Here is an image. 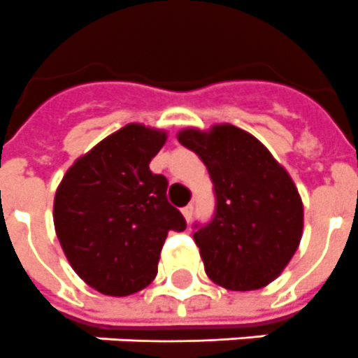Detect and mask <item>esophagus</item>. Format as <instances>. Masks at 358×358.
<instances>
[{
    "mask_svg": "<svg viewBox=\"0 0 358 358\" xmlns=\"http://www.w3.org/2000/svg\"><path fill=\"white\" fill-rule=\"evenodd\" d=\"M192 214H194V205H187V207L182 208V216H185V220H187V222H190V220H192Z\"/></svg>",
    "mask_w": 358,
    "mask_h": 358,
    "instance_id": "1",
    "label": "esophagus"
}]
</instances>
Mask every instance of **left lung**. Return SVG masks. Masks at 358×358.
<instances>
[{
    "mask_svg": "<svg viewBox=\"0 0 358 358\" xmlns=\"http://www.w3.org/2000/svg\"><path fill=\"white\" fill-rule=\"evenodd\" d=\"M177 140L207 166L216 210L196 225L207 275L227 290H259L281 275L303 234V203L292 177L266 145L231 124L182 129Z\"/></svg>",
    "mask_w": 358,
    "mask_h": 358,
    "instance_id": "left-lung-1",
    "label": "left lung"
}]
</instances>
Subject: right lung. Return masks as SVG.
Wrapping results in <instances>:
<instances>
[{
    "label": "right lung",
    "instance_id": "add662e5",
    "mask_svg": "<svg viewBox=\"0 0 358 358\" xmlns=\"http://www.w3.org/2000/svg\"><path fill=\"white\" fill-rule=\"evenodd\" d=\"M166 131L127 124L79 157L62 177L53 224L77 275L105 296L150 285L168 231L187 222L166 197L168 181L150 170Z\"/></svg>",
    "mask_w": 358,
    "mask_h": 358
}]
</instances>
